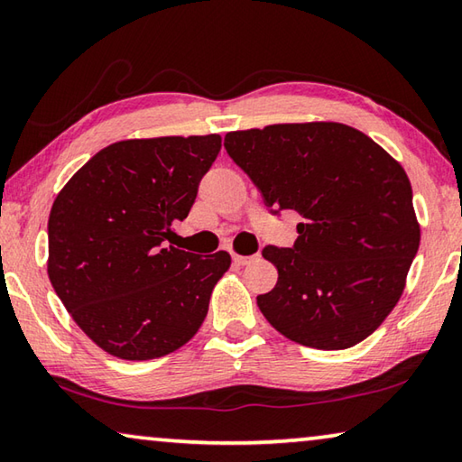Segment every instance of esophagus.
<instances>
[{
  "instance_id": "obj_1",
  "label": "esophagus",
  "mask_w": 462,
  "mask_h": 462,
  "mask_svg": "<svg viewBox=\"0 0 462 462\" xmlns=\"http://www.w3.org/2000/svg\"><path fill=\"white\" fill-rule=\"evenodd\" d=\"M253 261H256V254H234V263L240 264V267H245V264H250Z\"/></svg>"
}]
</instances>
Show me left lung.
<instances>
[{
    "instance_id": "8db88e82",
    "label": "left lung",
    "mask_w": 462,
    "mask_h": 462,
    "mask_svg": "<svg viewBox=\"0 0 462 462\" xmlns=\"http://www.w3.org/2000/svg\"><path fill=\"white\" fill-rule=\"evenodd\" d=\"M224 146L269 208L301 216L293 248L263 250L279 271L273 291L256 297L263 316L310 348L365 340L400 301L420 246L403 167L340 122L236 130Z\"/></svg>"
}]
</instances>
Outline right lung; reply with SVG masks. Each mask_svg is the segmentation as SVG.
Wrapping results in <instances>:
<instances>
[{
    "mask_svg": "<svg viewBox=\"0 0 462 462\" xmlns=\"http://www.w3.org/2000/svg\"><path fill=\"white\" fill-rule=\"evenodd\" d=\"M220 134L120 140L93 154L49 216V279L75 324L107 355L151 361L198 334L230 269L167 245L185 220Z\"/></svg>",
    "mask_w": 462,
    "mask_h": 462,
    "instance_id": "add662e5",
    "label": "right lung"
}]
</instances>
